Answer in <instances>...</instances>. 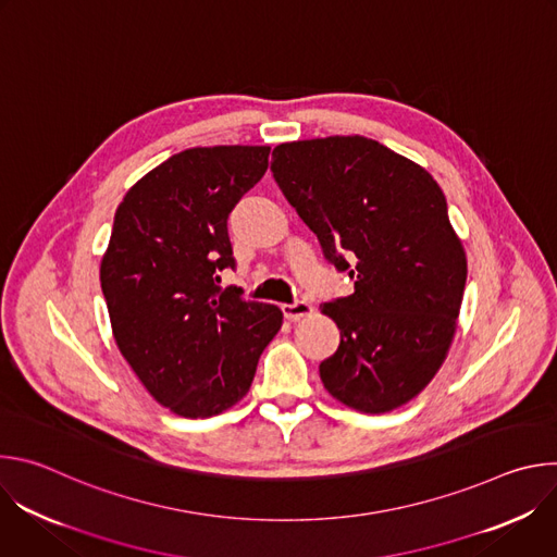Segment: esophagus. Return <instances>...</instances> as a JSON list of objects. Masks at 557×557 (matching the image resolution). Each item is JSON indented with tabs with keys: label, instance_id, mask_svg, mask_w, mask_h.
<instances>
[{
	"label": "esophagus",
	"instance_id": "34e87169",
	"mask_svg": "<svg viewBox=\"0 0 557 557\" xmlns=\"http://www.w3.org/2000/svg\"><path fill=\"white\" fill-rule=\"evenodd\" d=\"M282 312H284L286 320L295 322V320H299V317L310 314V312H312V306L306 304V301H293V304H284V306H282Z\"/></svg>",
	"mask_w": 557,
	"mask_h": 557
}]
</instances>
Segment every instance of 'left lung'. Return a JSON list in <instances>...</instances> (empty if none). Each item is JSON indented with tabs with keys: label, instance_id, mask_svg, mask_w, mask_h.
<instances>
[{
	"label": "left lung",
	"instance_id": "8db88e82",
	"mask_svg": "<svg viewBox=\"0 0 557 557\" xmlns=\"http://www.w3.org/2000/svg\"><path fill=\"white\" fill-rule=\"evenodd\" d=\"M271 172L324 258L355 280L322 306L342 333L320 363L324 387L370 414L408 404L447 355L467 280L441 187L366 136L282 143Z\"/></svg>",
	"mask_w": 557,
	"mask_h": 557
}]
</instances>
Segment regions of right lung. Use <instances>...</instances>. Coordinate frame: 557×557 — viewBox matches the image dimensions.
Returning <instances> with one entry per match:
<instances>
[{"instance_id": "obj_1", "label": "right lung", "mask_w": 557, "mask_h": 557, "mask_svg": "<svg viewBox=\"0 0 557 557\" xmlns=\"http://www.w3.org/2000/svg\"><path fill=\"white\" fill-rule=\"evenodd\" d=\"M271 147L174 153L116 209L101 288L116 346L153 399L185 419L224 412L249 392L282 326L273 304L220 288L235 269L226 220L264 176Z\"/></svg>"}]
</instances>
